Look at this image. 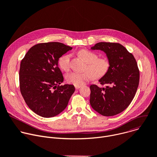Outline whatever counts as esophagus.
Wrapping results in <instances>:
<instances>
[{"mask_svg":"<svg viewBox=\"0 0 157 157\" xmlns=\"http://www.w3.org/2000/svg\"><path fill=\"white\" fill-rule=\"evenodd\" d=\"M80 87H81V86H75V88H76V90L79 89V88H80Z\"/></svg>","mask_w":157,"mask_h":157,"instance_id":"obj_1","label":"esophagus"}]
</instances>
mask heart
Segmentation results:
<instances>
[{
  "label": "heart",
  "mask_w": 157,
  "mask_h": 157,
  "mask_svg": "<svg viewBox=\"0 0 157 157\" xmlns=\"http://www.w3.org/2000/svg\"><path fill=\"white\" fill-rule=\"evenodd\" d=\"M79 56L87 63L83 73L72 72L66 76L67 81L75 86H81L86 81L94 78H100L104 76L110 67V62L107 57L98 58V54L88 49H81L78 52ZM58 64L60 68L65 71L70 69L71 55L66 54L59 59Z\"/></svg>",
  "instance_id": "b5f03b06"
}]
</instances>
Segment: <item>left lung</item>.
Returning a JSON list of instances; mask_svg holds the SVG:
<instances>
[{
    "instance_id": "1",
    "label": "left lung",
    "mask_w": 157,
    "mask_h": 157,
    "mask_svg": "<svg viewBox=\"0 0 157 157\" xmlns=\"http://www.w3.org/2000/svg\"><path fill=\"white\" fill-rule=\"evenodd\" d=\"M91 49L103 51L110 67L99 79L101 84H107L105 88L90 86V105L101 115H116L130 105L136 94L140 80L137 63L133 54L119 43L101 42Z\"/></svg>"
}]
</instances>
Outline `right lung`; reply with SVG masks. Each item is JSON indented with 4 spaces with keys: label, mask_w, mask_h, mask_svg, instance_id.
<instances>
[{
    "label": "right lung",
    "mask_w": 157,
    "mask_h": 157,
    "mask_svg": "<svg viewBox=\"0 0 157 157\" xmlns=\"http://www.w3.org/2000/svg\"><path fill=\"white\" fill-rule=\"evenodd\" d=\"M72 49L58 42L37 44L28 51L21 63V93L27 105L42 117L59 115L75 91L72 84L60 86L64 78L58 67L59 59Z\"/></svg>",
    "instance_id": "right-lung-1"
}]
</instances>
